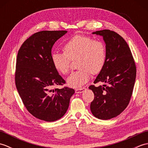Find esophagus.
I'll return each mask as SVG.
<instances>
[{"label":"esophagus","mask_w":148,"mask_h":148,"mask_svg":"<svg viewBox=\"0 0 148 148\" xmlns=\"http://www.w3.org/2000/svg\"><path fill=\"white\" fill-rule=\"evenodd\" d=\"M84 90H86L85 88H77V89H76V90H75V92H76V93H83Z\"/></svg>","instance_id":"1"}]
</instances>
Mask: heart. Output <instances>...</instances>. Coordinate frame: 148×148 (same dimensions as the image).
Here are the masks:
<instances>
[{"label":"heart","mask_w":148,"mask_h":148,"mask_svg":"<svg viewBox=\"0 0 148 148\" xmlns=\"http://www.w3.org/2000/svg\"><path fill=\"white\" fill-rule=\"evenodd\" d=\"M64 53H53L52 64L59 73L66 75L70 71L71 61L76 62L78 70L67 78V84L79 88L90 79V73L95 75L102 70L106 60L104 44L91 37L76 35L68 40L62 47Z\"/></svg>","instance_id":"1"}]
</instances>
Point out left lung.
I'll return each instance as SVG.
<instances>
[{"mask_svg": "<svg viewBox=\"0 0 148 148\" xmlns=\"http://www.w3.org/2000/svg\"><path fill=\"white\" fill-rule=\"evenodd\" d=\"M103 37L106 44V60L94 83L104 82L109 85L89 89L94 93L90 109L95 117L107 120L116 117L129 103L136 81V66L129 46L114 31L102 30L92 32Z\"/></svg>", "mask_w": 148, "mask_h": 148, "instance_id": "obj_1", "label": "left lung"}]
</instances>
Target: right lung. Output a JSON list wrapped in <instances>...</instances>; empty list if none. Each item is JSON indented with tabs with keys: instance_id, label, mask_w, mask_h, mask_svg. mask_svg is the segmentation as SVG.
<instances>
[{
	"instance_id": "right-lung-1",
	"label": "right lung",
	"mask_w": 148,
	"mask_h": 148,
	"mask_svg": "<svg viewBox=\"0 0 148 148\" xmlns=\"http://www.w3.org/2000/svg\"><path fill=\"white\" fill-rule=\"evenodd\" d=\"M67 32H37L23 42L18 53L15 73L17 90L28 111L40 120L51 122L60 119L75 93L68 87L53 89L65 83L53 66L51 56L55 42Z\"/></svg>"
}]
</instances>
